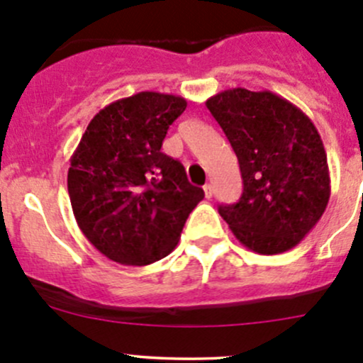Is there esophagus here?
Wrapping results in <instances>:
<instances>
[{
	"label": "esophagus",
	"mask_w": 363,
	"mask_h": 363,
	"mask_svg": "<svg viewBox=\"0 0 363 363\" xmlns=\"http://www.w3.org/2000/svg\"><path fill=\"white\" fill-rule=\"evenodd\" d=\"M203 193H205V199H211L212 193H214V188H212V184H205L203 186Z\"/></svg>",
	"instance_id": "34e87169"
}]
</instances>
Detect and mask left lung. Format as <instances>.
Wrapping results in <instances>:
<instances>
[{
    "label": "left lung",
    "instance_id": "1",
    "mask_svg": "<svg viewBox=\"0 0 363 363\" xmlns=\"http://www.w3.org/2000/svg\"><path fill=\"white\" fill-rule=\"evenodd\" d=\"M228 137L242 196L219 214L242 246L259 255L295 247L330 199L327 152L313 121L272 91H221L205 101Z\"/></svg>",
    "mask_w": 363,
    "mask_h": 363
}]
</instances>
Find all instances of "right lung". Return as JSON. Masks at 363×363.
Listing matches in <instances>:
<instances>
[{
    "mask_svg": "<svg viewBox=\"0 0 363 363\" xmlns=\"http://www.w3.org/2000/svg\"><path fill=\"white\" fill-rule=\"evenodd\" d=\"M188 101L142 91L112 101L87 124L68 168L77 225L108 259L144 267L175 250L203 189L177 160L161 152Z\"/></svg>",
    "mask_w": 363,
    "mask_h": 363,
    "instance_id": "1",
    "label": "right lung"
}]
</instances>
